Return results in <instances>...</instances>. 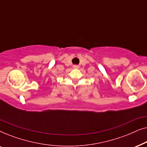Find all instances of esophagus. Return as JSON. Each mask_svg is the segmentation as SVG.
I'll use <instances>...</instances> for the list:
<instances>
[{
  "instance_id": "1",
  "label": "esophagus",
  "mask_w": 147,
  "mask_h": 147,
  "mask_svg": "<svg viewBox=\"0 0 147 147\" xmlns=\"http://www.w3.org/2000/svg\"><path fill=\"white\" fill-rule=\"evenodd\" d=\"M74 69H78V68H79V66L78 65H74Z\"/></svg>"
}]
</instances>
